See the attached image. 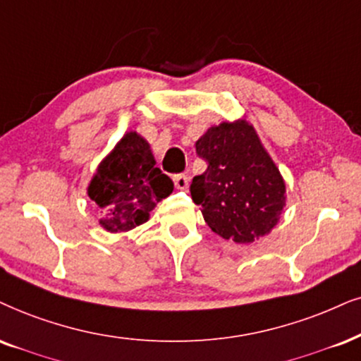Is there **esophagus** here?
Masks as SVG:
<instances>
[{
  "label": "esophagus",
  "mask_w": 361,
  "mask_h": 361,
  "mask_svg": "<svg viewBox=\"0 0 361 361\" xmlns=\"http://www.w3.org/2000/svg\"><path fill=\"white\" fill-rule=\"evenodd\" d=\"M173 181H175V186L178 190H186L188 188V176L186 175H175L173 176Z\"/></svg>",
  "instance_id": "34e87169"
}]
</instances>
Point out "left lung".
I'll return each instance as SVG.
<instances>
[{
  "label": "left lung",
  "instance_id": "8db88e82",
  "mask_svg": "<svg viewBox=\"0 0 361 361\" xmlns=\"http://www.w3.org/2000/svg\"><path fill=\"white\" fill-rule=\"evenodd\" d=\"M207 171L191 181V198L207 225L235 243L268 235L285 207V181L246 120L212 126L196 141Z\"/></svg>",
  "mask_w": 361,
  "mask_h": 361
}]
</instances>
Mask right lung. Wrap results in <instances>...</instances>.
<instances>
[{
	"instance_id": "add662e5",
	"label": "right lung",
	"mask_w": 361,
	"mask_h": 361,
	"mask_svg": "<svg viewBox=\"0 0 361 361\" xmlns=\"http://www.w3.org/2000/svg\"><path fill=\"white\" fill-rule=\"evenodd\" d=\"M148 141L130 131L99 163L91 178L88 196L102 212V225L109 233L133 230L148 221L149 212L173 191L170 176L154 166Z\"/></svg>"
}]
</instances>
